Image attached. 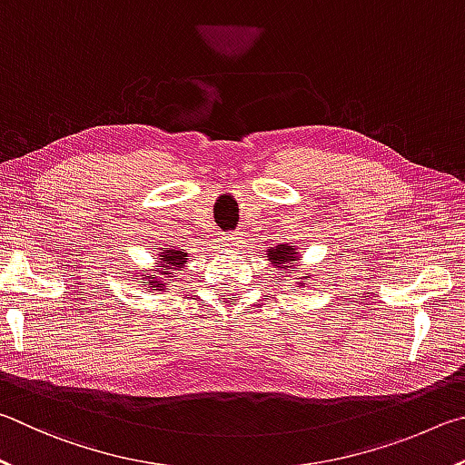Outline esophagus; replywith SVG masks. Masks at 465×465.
<instances>
[{
	"label": "esophagus",
	"mask_w": 465,
	"mask_h": 465,
	"mask_svg": "<svg viewBox=\"0 0 465 465\" xmlns=\"http://www.w3.org/2000/svg\"><path fill=\"white\" fill-rule=\"evenodd\" d=\"M223 242H224V247H231V249L237 247V245H239V237H237V232L224 234V237H223Z\"/></svg>",
	"instance_id": "1"
}]
</instances>
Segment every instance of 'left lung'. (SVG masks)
Listing matches in <instances>:
<instances>
[{
	"instance_id": "1",
	"label": "left lung",
	"mask_w": 465,
	"mask_h": 465,
	"mask_svg": "<svg viewBox=\"0 0 465 465\" xmlns=\"http://www.w3.org/2000/svg\"><path fill=\"white\" fill-rule=\"evenodd\" d=\"M267 255H270V259H272V262L275 263V265H282L283 263V270H286V267H288V273H296L298 272V267H294V265H288L290 262H298V253H296V251L294 249H292V247H288V245H278V247H275L273 251H270V253H267ZM300 280H302V278H300Z\"/></svg>"
}]
</instances>
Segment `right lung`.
<instances>
[{"instance_id": "add662e5", "label": "right lung", "mask_w": 465, "mask_h": 465, "mask_svg": "<svg viewBox=\"0 0 465 465\" xmlns=\"http://www.w3.org/2000/svg\"><path fill=\"white\" fill-rule=\"evenodd\" d=\"M185 257H187V253H183V251H175V249L161 251V255H159L161 262L157 263V267H154L153 272H161V275H165V278H173V275H171V273H173L175 270L182 272V270H179V267L185 265ZM163 269H165L166 272H163ZM165 282L167 283H163V278H151V275H144L143 286L161 290V288L169 286V280H165Z\"/></svg>"}]
</instances>
